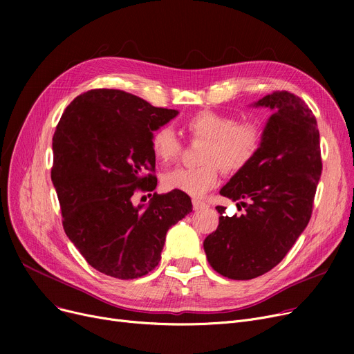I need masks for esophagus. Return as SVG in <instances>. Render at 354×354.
Instances as JSON below:
<instances>
[{"label": "esophagus", "instance_id": "esophagus-1", "mask_svg": "<svg viewBox=\"0 0 354 354\" xmlns=\"http://www.w3.org/2000/svg\"><path fill=\"white\" fill-rule=\"evenodd\" d=\"M192 205H194V209H195V211H202V209L208 208V205H207L205 202L198 201V199H194V201H192Z\"/></svg>", "mask_w": 354, "mask_h": 354}]
</instances>
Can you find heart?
<instances>
[{"mask_svg": "<svg viewBox=\"0 0 354 354\" xmlns=\"http://www.w3.org/2000/svg\"><path fill=\"white\" fill-rule=\"evenodd\" d=\"M183 130L194 140L205 142L201 153L202 166L178 167L163 176L169 191H179L201 198L216 187L221 169L236 174L255 158L261 145V130L252 122H236L234 116L214 110H201L183 122ZM155 159L167 165L176 160L182 145L174 130L167 126L156 129L151 138Z\"/></svg>", "mask_w": 354, "mask_h": 354, "instance_id": "obj_1", "label": "heart"}]
</instances>
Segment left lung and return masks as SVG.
I'll list each match as a JSON object with an SVG mask.
<instances>
[{
  "label": "left lung",
  "instance_id": "8db88e82",
  "mask_svg": "<svg viewBox=\"0 0 354 354\" xmlns=\"http://www.w3.org/2000/svg\"><path fill=\"white\" fill-rule=\"evenodd\" d=\"M254 106L272 111L261 145L219 191L241 201L245 214L227 216L216 207L219 225L203 241L211 267L231 280H251L281 263L308 224L323 169L317 120L304 100L283 90Z\"/></svg>",
  "mask_w": 354,
  "mask_h": 354
}]
</instances>
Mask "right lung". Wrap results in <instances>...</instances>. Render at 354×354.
<instances>
[{"instance_id": "add662e5", "label": "right lung", "mask_w": 354, "mask_h": 354, "mask_svg": "<svg viewBox=\"0 0 354 354\" xmlns=\"http://www.w3.org/2000/svg\"><path fill=\"white\" fill-rule=\"evenodd\" d=\"M176 115L123 90L95 88L74 99L55 127L51 180L64 232L106 275L133 280L151 272L167 230L192 212L179 191L153 194L146 207L132 203L136 189L155 191L151 138Z\"/></svg>"}]
</instances>
